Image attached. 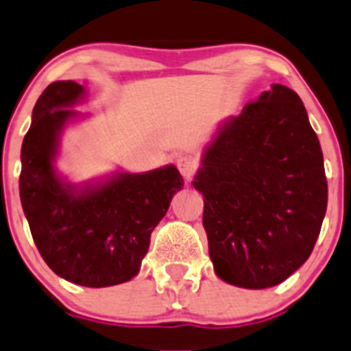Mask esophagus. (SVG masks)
Segmentation results:
<instances>
[{"label":"esophagus","instance_id":"1","mask_svg":"<svg viewBox=\"0 0 351 351\" xmlns=\"http://www.w3.org/2000/svg\"><path fill=\"white\" fill-rule=\"evenodd\" d=\"M176 166H178L180 173H182V176L186 180V182L192 180V176L195 175L197 169H199V162H197L193 158H190V156H183V158H180L178 161H176Z\"/></svg>","mask_w":351,"mask_h":351}]
</instances>
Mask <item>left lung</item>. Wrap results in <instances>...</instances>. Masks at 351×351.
I'll use <instances>...</instances> for the list:
<instances>
[{"label": "left lung", "instance_id": "obj_1", "mask_svg": "<svg viewBox=\"0 0 351 351\" xmlns=\"http://www.w3.org/2000/svg\"><path fill=\"white\" fill-rule=\"evenodd\" d=\"M193 186L217 276L280 285L308 258L328 207L322 151L297 93L273 84L221 125Z\"/></svg>", "mask_w": 351, "mask_h": 351}]
</instances>
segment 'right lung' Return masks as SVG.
<instances>
[{
	"mask_svg": "<svg viewBox=\"0 0 351 351\" xmlns=\"http://www.w3.org/2000/svg\"><path fill=\"white\" fill-rule=\"evenodd\" d=\"M82 94L77 82L60 80L37 99L20 154V200L37 250L58 276L82 287H113L138 273L152 230L183 180L175 166H165L118 173L84 192L64 183L53 166L58 137L75 117L66 106Z\"/></svg>",
	"mask_w": 351,
	"mask_h": 351,
	"instance_id": "1",
	"label": "right lung"
}]
</instances>
